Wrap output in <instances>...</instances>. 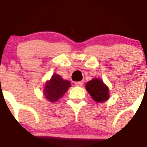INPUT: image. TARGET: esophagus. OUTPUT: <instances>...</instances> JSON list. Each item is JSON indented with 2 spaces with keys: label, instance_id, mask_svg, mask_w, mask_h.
Returning <instances> with one entry per match:
<instances>
[{
  "label": "esophagus",
  "instance_id": "obj_1",
  "mask_svg": "<svg viewBox=\"0 0 147 147\" xmlns=\"http://www.w3.org/2000/svg\"><path fill=\"white\" fill-rule=\"evenodd\" d=\"M75 85L77 86H82L83 85V81H79V82H76L75 83Z\"/></svg>",
  "mask_w": 147,
  "mask_h": 147
}]
</instances>
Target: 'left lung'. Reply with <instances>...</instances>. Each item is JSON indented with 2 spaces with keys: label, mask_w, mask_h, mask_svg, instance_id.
<instances>
[{
  "label": "left lung",
  "mask_w": 147,
  "mask_h": 147,
  "mask_svg": "<svg viewBox=\"0 0 147 147\" xmlns=\"http://www.w3.org/2000/svg\"><path fill=\"white\" fill-rule=\"evenodd\" d=\"M86 88L93 99L97 102H102L109 98V89L99 79L89 81L86 84Z\"/></svg>",
  "instance_id": "left-lung-1"
}]
</instances>
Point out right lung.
<instances>
[{
    "label": "right lung",
    "instance_id": "obj_1",
    "mask_svg": "<svg viewBox=\"0 0 147 147\" xmlns=\"http://www.w3.org/2000/svg\"><path fill=\"white\" fill-rule=\"evenodd\" d=\"M70 86L68 80H63L60 76L54 74L51 80L45 83L44 94L49 101L55 102L64 95Z\"/></svg>",
    "mask_w": 147,
    "mask_h": 147
}]
</instances>
